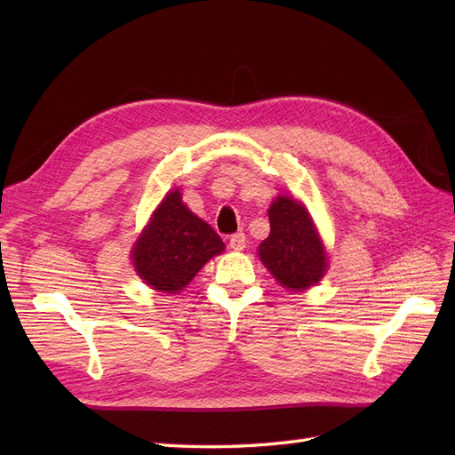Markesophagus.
Masks as SVG:
<instances>
[{"label":"esophagus","instance_id":"1","mask_svg":"<svg viewBox=\"0 0 455 455\" xmlns=\"http://www.w3.org/2000/svg\"><path fill=\"white\" fill-rule=\"evenodd\" d=\"M229 246H231V251H243L244 246H246V237H244V233H233V235L229 237Z\"/></svg>","mask_w":455,"mask_h":455}]
</instances>
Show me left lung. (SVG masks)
<instances>
[{
	"instance_id": "8db88e82",
	"label": "left lung",
	"mask_w": 455,
	"mask_h": 455,
	"mask_svg": "<svg viewBox=\"0 0 455 455\" xmlns=\"http://www.w3.org/2000/svg\"><path fill=\"white\" fill-rule=\"evenodd\" d=\"M271 231L258 256L288 291H307L328 267L326 251L307 209L291 196H279L267 211Z\"/></svg>"
}]
</instances>
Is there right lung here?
Here are the masks:
<instances>
[{"label":"right lung","mask_w":455,"mask_h":455,"mask_svg":"<svg viewBox=\"0 0 455 455\" xmlns=\"http://www.w3.org/2000/svg\"><path fill=\"white\" fill-rule=\"evenodd\" d=\"M224 252L218 233L171 189L132 246V266L154 291L180 292L212 256Z\"/></svg>","instance_id":"right-lung-1"}]
</instances>
